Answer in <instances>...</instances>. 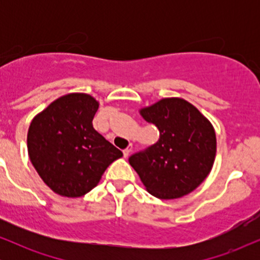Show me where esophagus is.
Wrapping results in <instances>:
<instances>
[{
  "label": "esophagus",
  "instance_id": "1",
  "mask_svg": "<svg viewBox=\"0 0 260 260\" xmlns=\"http://www.w3.org/2000/svg\"><path fill=\"white\" fill-rule=\"evenodd\" d=\"M132 148H133L132 144H129L126 149H124V150H123V156H124V157H127L128 155H129L131 151H132Z\"/></svg>",
  "mask_w": 260,
  "mask_h": 260
}]
</instances>
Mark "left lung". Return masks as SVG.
<instances>
[{"mask_svg":"<svg viewBox=\"0 0 260 260\" xmlns=\"http://www.w3.org/2000/svg\"><path fill=\"white\" fill-rule=\"evenodd\" d=\"M160 138L128 159L150 194L180 198L196 189L213 169L216 136L203 113L181 98H165L140 110Z\"/></svg>","mask_w":260,"mask_h":260,"instance_id":"8db88e82","label":"left lung"}]
</instances>
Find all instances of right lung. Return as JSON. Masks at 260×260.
<instances>
[{"instance_id":"obj_1","label":"right lung","mask_w":260,"mask_h":260,"mask_svg":"<svg viewBox=\"0 0 260 260\" xmlns=\"http://www.w3.org/2000/svg\"><path fill=\"white\" fill-rule=\"evenodd\" d=\"M99 103L91 95L71 92L32 118L28 154L39 176L55 193L78 198L96 186L122 151L92 127Z\"/></svg>"}]
</instances>
